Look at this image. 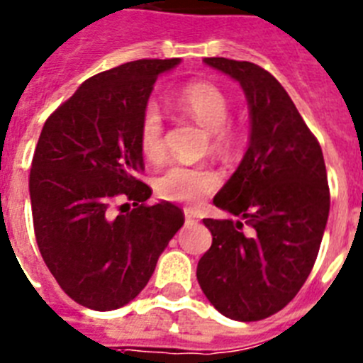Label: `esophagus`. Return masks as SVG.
Returning <instances> with one entry per match:
<instances>
[{"mask_svg":"<svg viewBox=\"0 0 363 363\" xmlns=\"http://www.w3.org/2000/svg\"><path fill=\"white\" fill-rule=\"evenodd\" d=\"M185 221H187V223H196V214L192 213L191 209H185Z\"/></svg>","mask_w":363,"mask_h":363,"instance_id":"34e87169","label":"esophagus"}]
</instances>
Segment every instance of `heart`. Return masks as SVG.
<instances>
[{"label":"heart","mask_w":363,"mask_h":363,"mask_svg":"<svg viewBox=\"0 0 363 363\" xmlns=\"http://www.w3.org/2000/svg\"><path fill=\"white\" fill-rule=\"evenodd\" d=\"M172 107L185 114L205 130H209L211 150L220 156L234 152L240 143V133L227 123L229 101L216 85L207 82H192L182 86L172 98ZM138 142L142 154L149 162H160L165 152L163 145V121L160 112L149 107L143 112L138 129ZM220 185V178L207 167L171 165L156 179V191L171 201H196L213 192Z\"/></svg>","instance_id":"obj_1"}]
</instances>
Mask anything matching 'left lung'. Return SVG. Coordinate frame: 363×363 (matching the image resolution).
Returning a JSON list of instances; mask_svg holds the SVG:
<instances>
[{"instance_id":"obj_1","label":"left lung","mask_w":363,"mask_h":363,"mask_svg":"<svg viewBox=\"0 0 363 363\" xmlns=\"http://www.w3.org/2000/svg\"><path fill=\"white\" fill-rule=\"evenodd\" d=\"M238 82L249 105V145L214 205L236 218H205L213 245L196 278L223 316L256 322L284 309L306 284L329 218L323 154L293 99L251 62L205 57ZM252 227L243 233L242 225Z\"/></svg>"}]
</instances>
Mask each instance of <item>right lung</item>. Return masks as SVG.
<instances>
[{"mask_svg":"<svg viewBox=\"0 0 363 363\" xmlns=\"http://www.w3.org/2000/svg\"><path fill=\"white\" fill-rule=\"evenodd\" d=\"M179 62L138 60L96 74L45 121L28 179L34 233L49 271L79 306H127L184 225L176 205H147L152 191L138 179L140 120L160 74ZM116 197L133 209L114 213Z\"/></svg>","mask_w":363,"mask_h":363,"instance_id":"1","label":"right lung"}]
</instances>
